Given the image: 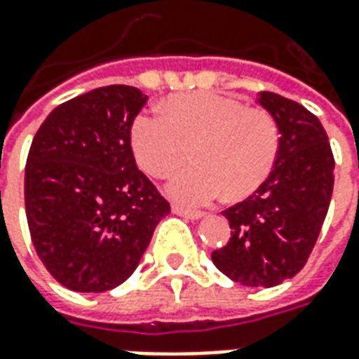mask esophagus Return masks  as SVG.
Instances as JSON below:
<instances>
[{"instance_id":"34e87169","label":"esophagus","mask_w":359,"mask_h":359,"mask_svg":"<svg viewBox=\"0 0 359 359\" xmlns=\"http://www.w3.org/2000/svg\"><path fill=\"white\" fill-rule=\"evenodd\" d=\"M172 213H175V215H180V217H184V219H192V221H198V219L203 217L202 211L182 210V208H179V205H172Z\"/></svg>"}]
</instances>
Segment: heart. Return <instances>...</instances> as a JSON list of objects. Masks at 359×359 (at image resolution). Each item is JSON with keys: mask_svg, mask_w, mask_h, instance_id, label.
<instances>
[{"mask_svg": "<svg viewBox=\"0 0 359 359\" xmlns=\"http://www.w3.org/2000/svg\"><path fill=\"white\" fill-rule=\"evenodd\" d=\"M136 163L154 179L169 177L192 148V167L167 184L175 202L198 208L223 194L246 198L264 184L275 165L278 133L259 109L213 92L175 95L167 113L144 111L130 128Z\"/></svg>", "mask_w": 359, "mask_h": 359, "instance_id": "heart-1", "label": "heart"}]
</instances>
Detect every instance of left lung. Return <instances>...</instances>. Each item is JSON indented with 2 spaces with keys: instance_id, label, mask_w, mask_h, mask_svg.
I'll use <instances>...</instances> for the list:
<instances>
[{
  "instance_id": "obj_1",
  "label": "left lung",
  "mask_w": 359,
  "mask_h": 359,
  "mask_svg": "<svg viewBox=\"0 0 359 359\" xmlns=\"http://www.w3.org/2000/svg\"><path fill=\"white\" fill-rule=\"evenodd\" d=\"M259 105L277 130L273 171L244 202L223 211L231 241L211 259L221 273L246 286L280 285L306 265L329 210L334 159L321 121L288 97L259 92Z\"/></svg>"
}]
</instances>
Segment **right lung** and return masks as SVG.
I'll use <instances>...</instances> for the list:
<instances>
[{
    "label": "right lung",
    "mask_w": 359,
    "mask_h": 359,
    "mask_svg": "<svg viewBox=\"0 0 359 359\" xmlns=\"http://www.w3.org/2000/svg\"><path fill=\"white\" fill-rule=\"evenodd\" d=\"M146 102L133 86L95 88L55 107L32 140L28 229L46 269L69 290L105 292L125 283L171 211L130 148Z\"/></svg>",
    "instance_id": "add662e5"
}]
</instances>
